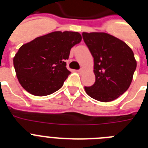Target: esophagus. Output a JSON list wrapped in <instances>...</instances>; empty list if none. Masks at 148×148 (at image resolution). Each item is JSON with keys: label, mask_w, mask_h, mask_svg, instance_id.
<instances>
[{"label": "esophagus", "mask_w": 148, "mask_h": 148, "mask_svg": "<svg viewBox=\"0 0 148 148\" xmlns=\"http://www.w3.org/2000/svg\"><path fill=\"white\" fill-rule=\"evenodd\" d=\"M84 69H81V70H78V73H84Z\"/></svg>", "instance_id": "esophagus-1"}]
</instances>
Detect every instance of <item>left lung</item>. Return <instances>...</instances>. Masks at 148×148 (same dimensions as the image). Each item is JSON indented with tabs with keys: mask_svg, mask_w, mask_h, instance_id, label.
<instances>
[{
	"mask_svg": "<svg viewBox=\"0 0 148 148\" xmlns=\"http://www.w3.org/2000/svg\"><path fill=\"white\" fill-rule=\"evenodd\" d=\"M93 57L95 82L84 87L87 95L101 102L118 99L129 88L136 61L133 50L125 42L105 32L82 33Z\"/></svg>",
	"mask_w": 148,
	"mask_h": 148,
	"instance_id": "obj_1",
	"label": "left lung"
}]
</instances>
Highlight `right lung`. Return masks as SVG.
Wrapping results in <instances>:
<instances>
[{
    "mask_svg": "<svg viewBox=\"0 0 148 148\" xmlns=\"http://www.w3.org/2000/svg\"><path fill=\"white\" fill-rule=\"evenodd\" d=\"M82 39L78 32L56 31L23 44L13 58L22 87L37 96L59 90L70 73L65 60L69 58L71 48Z\"/></svg>",
    "mask_w": 148,
    "mask_h": 148,
    "instance_id": "right-lung-1",
    "label": "right lung"
}]
</instances>
